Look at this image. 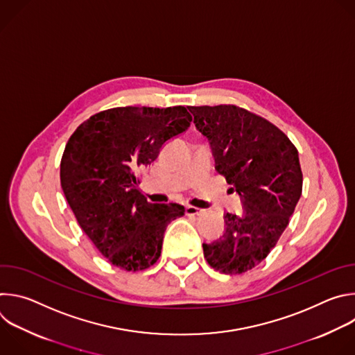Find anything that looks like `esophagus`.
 Wrapping results in <instances>:
<instances>
[{
	"mask_svg": "<svg viewBox=\"0 0 355 355\" xmlns=\"http://www.w3.org/2000/svg\"><path fill=\"white\" fill-rule=\"evenodd\" d=\"M202 209H199V208H195V207H191V205H188V207H185V214L188 215V216H199V215H202Z\"/></svg>",
	"mask_w": 355,
	"mask_h": 355,
	"instance_id": "1",
	"label": "esophagus"
}]
</instances>
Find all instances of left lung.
Instances as JSON below:
<instances>
[{"instance_id":"8db88e82","label":"left lung","mask_w":355,"mask_h":355,"mask_svg":"<svg viewBox=\"0 0 355 355\" xmlns=\"http://www.w3.org/2000/svg\"><path fill=\"white\" fill-rule=\"evenodd\" d=\"M196 129L211 141L216 170L243 200V214H226V230L204 243L216 271L237 275L267 259L302 195L297 150L263 116L237 105L188 107Z\"/></svg>"}]
</instances>
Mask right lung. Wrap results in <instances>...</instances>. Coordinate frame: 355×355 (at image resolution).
I'll use <instances>...</instances> for the list:
<instances>
[{"label": "right lung", "mask_w": 355, "mask_h": 355, "mask_svg": "<svg viewBox=\"0 0 355 355\" xmlns=\"http://www.w3.org/2000/svg\"><path fill=\"white\" fill-rule=\"evenodd\" d=\"M191 121L181 105L118 107L89 116L70 136L60 163L63 192L80 227L115 267L136 272L153 266L167 225L184 216L178 204L147 202L139 168Z\"/></svg>", "instance_id": "right-lung-1"}]
</instances>
